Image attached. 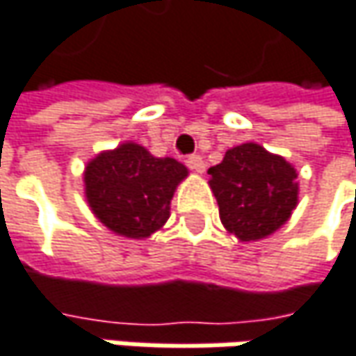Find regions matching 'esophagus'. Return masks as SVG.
Wrapping results in <instances>:
<instances>
[{
    "label": "esophagus",
    "instance_id": "34e87169",
    "mask_svg": "<svg viewBox=\"0 0 356 356\" xmlns=\"http://www.w3.org/2000/svg\"><path fill=\"white\" fill-rule=\"evenodd\" d=\"M186 165L191 168L192 172H196V174H202L204 172V160H202V156H198V154H194V156H188V160H186Z\"/></svg>",
    "mask_w": 356,
    "mask_h": 356
}]
</instances>
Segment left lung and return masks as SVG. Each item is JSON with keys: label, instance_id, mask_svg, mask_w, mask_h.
Returning a JSON list of instances; mask_svg holds the SVG:
<instances>
[{"label": "left lung", "instance_id": "left-lung-1", "mask_svg": "<svg viewBox=\"0 0 356 356\" xmlns=\"http://www.w3.org/2000/svg\"><path fill=\"white\" fill-rule=\"evenodd\" d=\"M209 174L220 222L241 241L275 233L298 204L293 165L259 143L227 149L222 162L209 168Z\"/></svg>", "mask_w": 356, "mask_h": 356}]
</instances>
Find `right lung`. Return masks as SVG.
I'll return each instance as SVG.
<instances>
[{"label": "right lung", "instance_id": "obj_1", "mask_svg": "<svg viewBox=\"0 0 356 356\" xmlns=\"http://www.w3.org/2000/svg\"><path fill=\"white\" fill-rule=\"evenodd\" d=\"M186 176L188 168L174 158H156L140 143L125 141L87 164L85 196L109 231L145 239L165 225L172 196Z\"/></svg>", "mask_w": 356, "mask_h": 356}]
</instances>
